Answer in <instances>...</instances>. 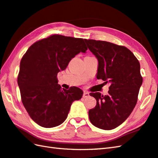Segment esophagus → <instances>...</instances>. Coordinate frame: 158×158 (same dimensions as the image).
Returning <instances> with one entry per match:
<instances>
[{"instance_id": "obj_1", "label": "esophagus", "mask_w": 158, "mask_h": 158, "mask_svg": "<svg viewBox=\"0 0 158 158\" xmlns=\"http://www.w3.org/2000/svg\"><path fill=\"white\" fill-rule=\"evenodd\" d=\"M89 96H90V94H89V93H88V92H84V94H83V98H88V97H89Z\"/></svg>"}]
</instances>
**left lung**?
Instances as JSON below:
<instances>
[{
	"label": "left lung",
	"mask_w": 158,
	"mask_h": 158,
	"mask_svg": "<svg viewBox=\"0 0 158 158\" xmlns=\"http://www.w3.org/2000/svg\"><path fill=\"white\" fill-rule=\"evenodd\" d=\"M88 48L97 57V78L110 84L107 95L90 93L97 105L88 111L92 124L104 130L121 125L132 113L143 78L139 61L129 49L110 42L84 40Z\"/></svg>",
	"instance_id": "8db88e82"
}]
</instances>
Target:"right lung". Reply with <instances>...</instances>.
Wrapping results in <instances>:
<instances>
[{"mask_svg": "<svg viewBox=\"0 0 158 158\" xmlns=\"http://www.w3.org/2000/svg\"><path fill=\"white\" fill-rule=\"evenodd\" d=\"M86 50L81 38L53 35L33 44L22 57L18 85L22 102L37 124L52 128L63 123L72 102L82 97L78 87L61 89L57 75Z\"/></svg>", "mask_w": 158, "mask_h": 158, "instance_id": "right-lung-1", "label": "right lung"}]
</instances>
